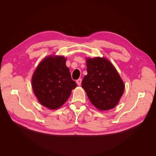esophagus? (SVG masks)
Here are the masks:
<instances>
[{"mask_svg": "<svg viewBox=\"0 0 156 156\" xmlns=\"http://www.w3.org/2000/svg\"><path fill=\"white\" fill-rule=\"evenodd\" d=\"M81 82H82V79H77V81H76V83H77V84H78V85H81Z\"/></svg>", "mask_w": 156, "mask_h": 156, "instance_id": "1", "label": "esophagus"}]
</instances>
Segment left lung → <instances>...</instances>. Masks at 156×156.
Returning <instances> with one entry per match:
<instances>
[{"mask_svg":"<svg viewBox=\"0 0 156 156\" xmlns=\"http://www.w3.org/2000/svg\"><path fill=\"white\" fill-rule=\"evenodd\" d=\"M87 75L81 86L92 104L100 111L110 110L119 103L124 84L115 68L108 60L87 58Z\"/></svg>","mask_w":156,"mask_h":156,"instance_id":"8db88e82","label":"left lung"}]
</instances>
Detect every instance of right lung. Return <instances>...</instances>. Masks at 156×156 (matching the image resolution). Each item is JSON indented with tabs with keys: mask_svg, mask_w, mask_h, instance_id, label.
Masks as SVG:
<instances>
[{
	"mask_svg": "<svg viewBox=\"0 0 156 156\" xmlns=\"http://www.w3.org/2000/svg\"><path fill=\"white\" fill-rule=\"evenodd\" d=\"M66 61L64 56H48L41 61L33 74V90L41 104L49 109L62 106L77 87Z\"/></svg>",
	"mask_w": 156,
	"mask_h": 156,
	"instance_id": "obj_1",
	"label": "right lung"
}]
</instances>
